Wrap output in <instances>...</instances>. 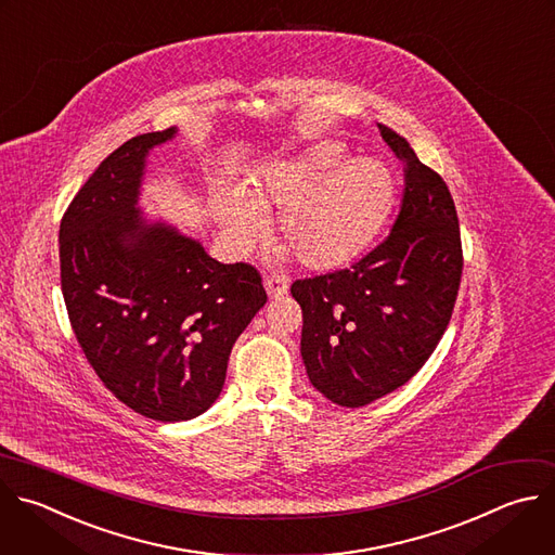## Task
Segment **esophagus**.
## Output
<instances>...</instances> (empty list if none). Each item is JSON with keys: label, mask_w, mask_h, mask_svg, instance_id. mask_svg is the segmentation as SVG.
Wrapping results in <instances>:
<instances>
[{"label": "esophagus", "mask_w": 555, "mask_h": 555, "mask_svg": "<svg viewBox=\"0 0 555 555\" xmlns=\"http://www.w3.org/2000/svg\"><path fill=\"white\" fill-rule=\"evenodd\" d=\"M263 287H266V292H268L270 298H279V296L287 294V289H289L287 279H285V276H279V274L266 276V279H263Z\"/></svg>", "instance_id": "1"}]
</instances>
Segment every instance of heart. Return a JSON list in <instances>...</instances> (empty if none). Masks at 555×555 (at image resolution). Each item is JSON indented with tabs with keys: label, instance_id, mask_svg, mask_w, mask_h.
Here are the masks:
<instances>
[{
	"label": "heart",
	"instance_id": "b5f03b06",
	"mask_svg": "<svg viewBox=\"0 0 555 555\" xmlns=\"http://www.w3.org/2000/svg\"><path fill=\"white\" fill-rule=\"evenodd\" d=\"M397 194L379 158H346L335 141L268 163L244 192H218L214 216L235 253L250 250L266 220L282 211L276 235L309 270H335L359 257L384 227Z\"/></svg>",
	"mask_w": 555,
	"mask_h": 555
}]
</instances>
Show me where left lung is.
<instances>
[{"instance_id": "8db88e82", "label": "left lung", "mask_w": 555, "mask_h": 555, "mask_svg": "<svg viewBox=\"0 0 555 555\" xmlns=\"http://www.w3.org/2000/svg\"><path fill=\"white\" fill-rule=\"evenodd\" d=\"M379 130L405 165L390 235L346 270L292 283L307 377L341 408L373 403L421 371L447 331L464 266L447 182L408 139L384 124Z\"/></svg>"}]
</instances>
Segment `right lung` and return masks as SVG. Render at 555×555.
Listing matches in <instances>:
<instances>
[{
    "label": "right lung",
    "mask_w": 555,
    "mask_h": 555,
    "mask_svg": "<svg viewBox=\"0 0 555 555\" xmlns=\"http://www.w3.org/2000/svg\"><path fill=\"white\" fill-rule=\"evenodd\" d=\"M171 126L108 154L61 220V285L72 328L102 384L137 414L178 423L222 392L229 354L268 296L248 263L139 209L145 160Z\"/></svg>",
    "instance_id": "obj_1"
}]
</instances>
